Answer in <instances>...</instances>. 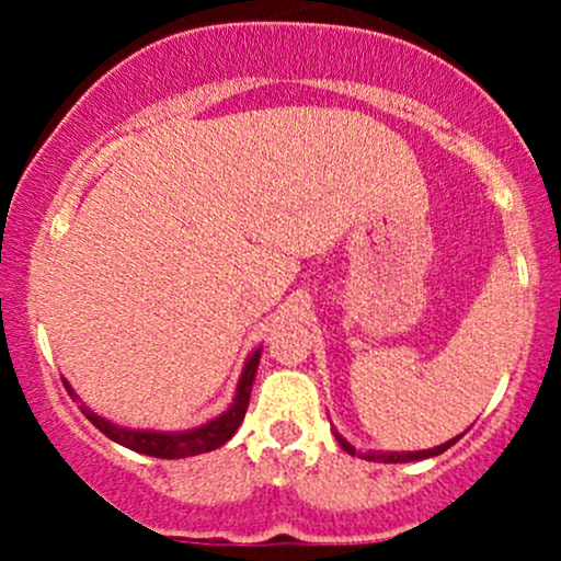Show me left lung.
<instances>
[{"label": "left lung", "instance_id": "left-lung-1", "mask_svg": "<svg viewBox=\"0 0 561 561\" xmlns=\"http://www.w3.org/2000/svg\"><path fill=\"white\" fill-rule=\"evenodd\" d=\"M334 437H337V443H340V446H343V448L347 450V454H351V456H356V448H353L351 443L343 440V437H340L337 433H334ZM459 437H461V435H459ZM459 437H454V440L443 443V446H437V448H430V450H416V454H366V459H371V461H382V465H401V461L430 459V456H437V454H443V450H448L450 446H454L456 440H459Z\"/></svg>", "mask_w": 561, "mask_h": 561}]
</instances>
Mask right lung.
I'll return each instance as SVG.
<instances>
[{
	"label": "right lung",
	"instance_id": "1",
	"mask_svg": "<svg viewBox=\"0 0 561 561\" xmlns=\"http://www.w3.org/2000/svg\"><path fill=\"white\" fill-rule=\"evenodd\" d=\"M259 358H261V351H255L253 356L248 358V364H244L240 385H237L234 403L229 405V411H224L221 416H216L214 422L203 424V427L186 430V433H139V430L115 427V424L102 420V416H96L94 411H89L87 405H81V411L83 416L100 430V433H105L111 440L121 443V446L137 450V454L158 456V459H184V456L208 454V450L221 448L242 424L244 411H248V403H250V388H253L255 369H259ZM62 385H66L68 396H73V390H70L66 379H62Z\"/></svg>",
	"mask_w": 561,
	"mask_h": 561
}]
</instances>
